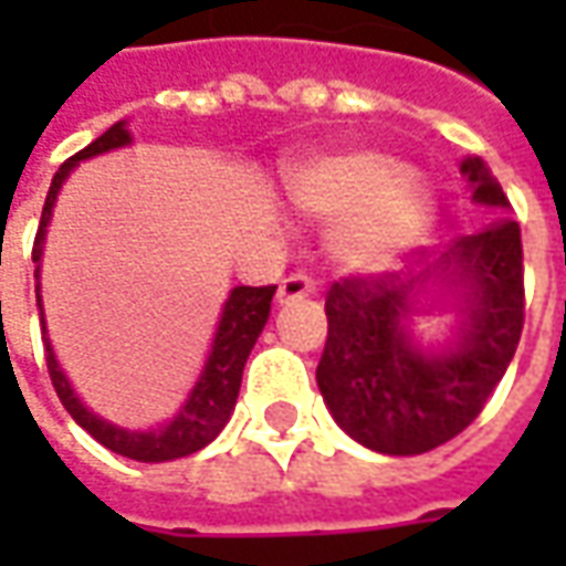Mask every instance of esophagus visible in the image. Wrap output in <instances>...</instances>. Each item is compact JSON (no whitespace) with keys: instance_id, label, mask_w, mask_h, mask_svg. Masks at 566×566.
Masks as SVG:
<instances>
[{"instance_id":"obj_1","label":"esophagus","mask_w":566,"mask_h":566,"mask_svg":"<svg viewBox=\"0 0 566 566\" xmlns=\"http://www.w3.org/2000/svg\"><path fill=\"white\" fill-rule=\"evenodd\" d=\"M315 294V282L308 279L306 272H294V275H287L279 284V303H291V300H303V296Z\"/></svg>"}]
</instances>
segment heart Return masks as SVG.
<instances>
[{
  "instance_id": "obj_1",
  "label": "heart",
  "mask_w": 566,
  "mask_h": 566,
  "mask_svg": "<svg viewBox=\"0 0 566 566\" xmlns=\"http://www.w3.org/2000/svg\"><path fill=\"white\" fill-rule=\"evenodd\" d=\"M284 193L296 209L336 218L327 248L348 270H379L427 230V202L403 163L381 154H343L294 166Z\"/></svg>"
}]
</instances>
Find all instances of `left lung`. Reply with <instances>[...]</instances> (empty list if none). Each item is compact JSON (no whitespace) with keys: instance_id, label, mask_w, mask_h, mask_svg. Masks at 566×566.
<instances>
[{"instance_id":"left-lung-1","label":"left lung","mask_w":566,"mask_h":566,"mask_svg":"<svg viewBox=\"0 0 566 566\" xmlns=\"http://www.w3.org/2000/svg\"><path fill=\"white\" fill-rule=\"evenodd\" d=\"M475 202L510 206L479 157L461 163ZM522 230L500 221L467 235L442 258L470 282L467 327L446 355L427 357L406 336L403 318L418 279L397 272H348L331 284L327 343L318 388L345 433L381 454H421L473 424L510 367L524 327Z\"/></svg>"}]
</instances>
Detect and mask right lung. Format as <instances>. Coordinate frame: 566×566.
I'll list each match as a JSON object with an SVG mask.
<instances>
[{
	"mask_svg": "<svg viewBox=\"0 0 566 566\" xmlns=\"http://www.w3.org/2000/svg\"><path fill=\"white\" fill-rule=\"evenodd\" d=\"M129 142V133L124 129V124H115L108 127L96 142H91L87 148L78 150L75 157H69L60 169H56L54 181H51V190H48V199H44L42 221H39V233H35V242H32V263L42 260V245H44V227L51 221V209H54V199L60 193V185L66 181V175L75 169V163L87 160V157H96L103 150L124 148ZM39 272V270H35ZM39 279V275H35ZM39 291V287H35ZM272 294H275V284H266V287H233V294L223 306L221 324H218V333H214V345H211L209 364L199 376L197 388L190 394V400L185 403V409L169 421L160 430H148V433H129V430H120V427L108 424L103 418H96L93 412H87L81 400L69 388L63 369L56 367L54 352H51V343L44 336V321H42V339H44V360H48V376H51V385H54L60 403L66 406V412L75 421H78L87 433H91L96 442H103L105 449L117 451L124 458H133V461L145 463H160V461H175V458H185V454H193L202 446H209L211 439L218 437L223 430V424L230 421V412H233L235 397H239V385H242V369H245V360L251 355V348L258 343L263 324L270 318V303ZM39 300V296H35Z\"/></svg>",
	"mask_w": 566,
	"mask_h": 566,
	"instance_id": "1",
	"label": "right lung"
}]
</instances>
